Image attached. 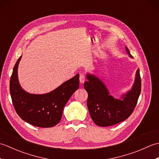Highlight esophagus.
<instances>
[{
	"label": "esophagus",
	"mask_w": 159,
	"mask_h": 159,
	"mask_svg": "<svg viewBox=\"0 0 159 159\" xmlns=\"http://www.w3.org/2000/svg\"><path fill=\"white\" fill-rule=\"evenodd\" d=\"M85 76L83 75V74H81V75H80V77H79V80H80V83H83L85 81Z\"/></svg>",
	"instance_id": "34e87169"
}]
</instances>
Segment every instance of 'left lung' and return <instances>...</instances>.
Here are the masks:
<instances>
[{
    "label": "left lung",
    "mask_w": 159,
    "mask_h": 159,
    "mask_svg": "<svg viewBox=\"0 0 159 159\" xmlns=\"http://www.w3.org/2000/svg\"><path fill=\"white\" fill-rule=\"evenodd\" d=\"M126 50L132 58L127 47ZM87 79L88 80L84 83V88L88 93L87 107L91 117L98 126H113L126 120L133 112L141 93L139 69L137 70L133 87L121 96L122 100L111 96L105 85L98 77L87 74Z\"/></svg>",
    "instance_id": "8db88e82"
}]
</instances>
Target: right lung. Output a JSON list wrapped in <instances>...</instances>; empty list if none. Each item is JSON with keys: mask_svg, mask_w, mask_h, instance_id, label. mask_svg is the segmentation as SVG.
Wrapping results in <instances>:
<instances>
[{"mask_svg": "<svg viewBox=\"0 0 159 159\" xmlns=\"http://www.w3.org/2000/svg\"><path fill=\"white\" fill-rule=\"evenodd\" d=\"M17 61L10 79L9 90L14 109L22 120L33 126L49 128L58 124L66 104L79 87V74L67 80L57 89L45 94L27 93L20 86Z\"/></svg>", "mask_w": 159, "mask_h": 159, "instance_id": "right-lung-1", "label": "right lung"}]
</instances>
